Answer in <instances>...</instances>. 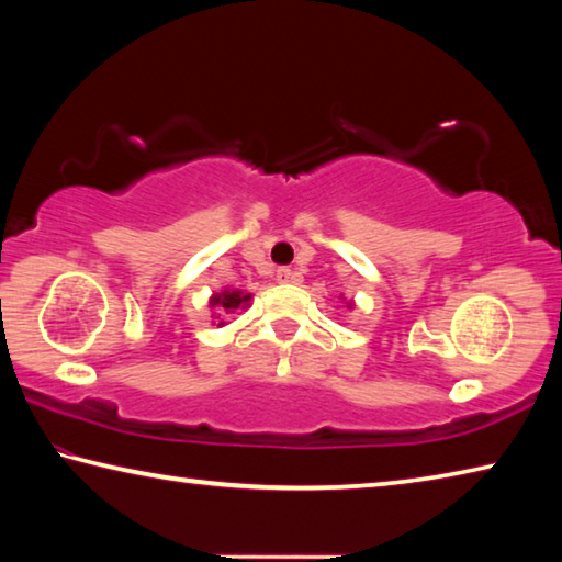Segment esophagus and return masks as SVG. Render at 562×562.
Masks as SVG:
<instances>
[{"label":"esophagus","mask_w":562,"mask_h":562,"mask_svg":"<svg viewBox=\"0 0 562 562\" xmlns=\"http://www.w3.org/2000/svg\"><path fill=\"white\" fill-rule=\"evenodd\" d=\"M278 280L280 282H300V272H294L290 268H280L278 270Z\"/></svg>","instance_id":"obj_1"}]
</instances>
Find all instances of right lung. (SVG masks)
Wrapping results in <instances>:
<instances>
[{
    "instance_id": "right-lung-1",
    "label": "right lung",
    "mask_w": 562,
    "mask_h": 562,
    "mask_svg": "<svg viewBox=\"0 0 562 562\" xmlns=\"http://www.w3.org/2000/svg\"><path fill=\"white\" fill-rule=\"evenodd\" d=\"M247 302H250V294L240 290H223L221 294H213L211 307H221V312H233L237 307H245ZM221 325H225V322H221Z\"/></svg>"
}]
</instances>
